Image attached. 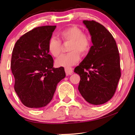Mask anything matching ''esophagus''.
Segmentation results:
<instances>
[{
	"mask_svg": "<svg viewBox=\"0 0 135 135\" xmlns=\"http://www.w3.org/2000/svg\"><path fill=\"white\" fill-rule=\"evenodd\" d=\"M65 72L66 75H71L73 73V69L71 68H65Z\"/></svg>",
	"mask_w": 135,
	"mask_h": 135,
	"instance_id": "obj_1",
	"label": "esophagus"
}]
</instances>
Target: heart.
<instances>
[{"label":"heart","mask_w":135,"mask_h":135,"mask_svg":"<svg viewBox=\"0 0 135 135\" xmlns=\"http://www.w3.org/2000/svg\"><path fill=\"white\" fill-rule=\"evenodd\" d=\"M59 37L64 42H69L68 50L69 53L62 55L55 61L56 65L66 68L79 62L81 54L85 56L91 48V40L87 35L83 33L82 29L77 26H71L61 31ZM49 50L55 57H58L62 51L61 42L56 37L50 38L48 44Z\"/></svg>","instance_id":"b5f03b06"}]
</instances>
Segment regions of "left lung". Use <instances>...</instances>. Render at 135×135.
Listing matches in <instances>:
<instances>
[{
  "label": "left lung",
  "instance_id": "1",
  "mask_svg": "<svg viewBox=\"0 0 135 135\" xmlns=\"http://www.w3.org/2000/svg\"><path fill=\"white\" fill-rule=\"evenodd\" d=\"M83 23L91 35L93 45L74 69L80 75L79 91L88 103L103 104L113 97L121 76L119 50L112 34L93 20Z\"/></svg>",
  "mask_w": 135,
  "mask_h": 135
}]
</instances>
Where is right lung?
Here are the masks:
<instances>
[{"instance_id": "right-lung-1", "label": "right lung", "mask_w": 135, "mask_h": 135, "mask_svg": "<svg viewBox=\"0 0 135 135\" xmlns=\"http://www.w3.org/2000/svg\"><path fill=\"white\" fill-rule=\"evenodd\" d=\"M56 26L33 29L16 42L11 69L14 88L21 103L30 108H40L51 101L56 85L66 77L63 67L53 68L48 44Z\"/></svg>"}]
</instances>
